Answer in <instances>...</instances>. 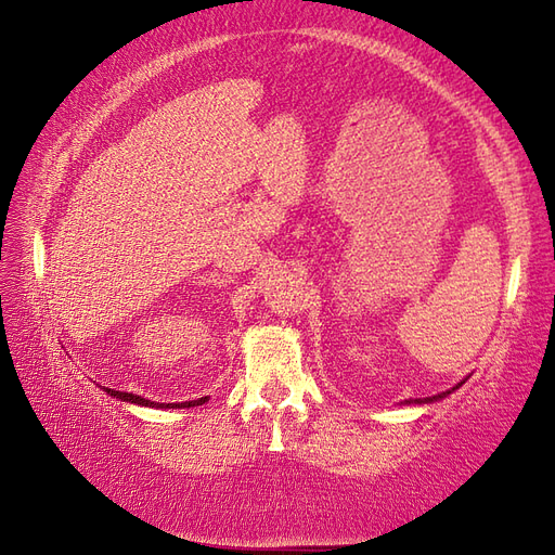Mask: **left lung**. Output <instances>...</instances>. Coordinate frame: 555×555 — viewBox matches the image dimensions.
<instances>
[{
    "instance_id": "8db88e82",
    "label": "left lung",
    "mask_w": 555,
    "mask_h": 555,
    "mask_svg": "<svg viewBox=\"0 0 555 555\" xmlns=\"http://www.w3.org/2000/svg\"><path fill=\"white\" fill-rule=\"evenodd\" d=\"M461 384H463V382H461ZM461 384H456V386H453V389H451V391H456ZM451 391H442V393H438V396H433V398H424V400H414V402H435V400H442V398H444V396H449Z\"/></svg>"
}]
</instances>
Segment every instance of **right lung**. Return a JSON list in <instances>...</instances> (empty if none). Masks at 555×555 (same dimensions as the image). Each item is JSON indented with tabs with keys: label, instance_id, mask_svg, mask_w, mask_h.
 Masks as SVG:
<instances>
[{
	"label": "right lung",
	"instance_id": "right-lung-1",
	"mask_svg": "<svg viewBox=\"0 0 555 555\" xmlns=\"http://www.w3.org/2000/svg\"><path fill=\"white\" fill-rule=\"evenodd\" d=\"M104 391L117 400L122 402H137V405H145V408H157V410H171V408H196V405H204V402L208 400L206 398H196V400H184V402H153L147 398H141V396H133V393H127V391H115V389H108V386H104Z\"/></svg>",
	"mask_w": 555,
	"mask_h": 555
}]
</instances>
